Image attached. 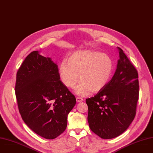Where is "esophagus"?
Returning a JSON list of instances; mask_svg holds the SVG:
<instances>
[{
  "label": "esophagus",
  "instance_id": "obj_1",
  "mask_svg": "<svg viewBox=\"0 0 153 153\" xmlns=\"http://www.w3.org/2000/svg\"><path fill=\"white\" fill-rule=\"evenodd\" d=\"M76 101L77 102H81V101H83V99L82 97H76Z\"/></svg>",
  "mask_w": 153,
  "mask_h": 153
}]
</instances>
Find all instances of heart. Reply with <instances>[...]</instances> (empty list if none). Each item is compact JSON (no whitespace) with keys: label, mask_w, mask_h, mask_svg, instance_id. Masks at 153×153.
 I'll list each match as a JSON object with an SVG mask.
<instances>
[{"label":"heart","mask_w":153,"mask_h":153,"mask_svg":"<svg viewBox=\"0 0 153 153\" xmlns=\"http://www.w3.org/2000/svg\"><path fill=\"white\" fill-rule=\"evenodd\" d=\"M113 71V62L108 55L92 51L73 53L59 66V75L64 85L76 88L78 94L85 96L91 91L97 92L108 84Z\"/></svg>","instance_id":"b5f03b06"}]
</instances>
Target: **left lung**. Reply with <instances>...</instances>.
Instances as JSON below:
<instances>
[{"label":"left lung","mask_w":153,"mask_h":153,"mask_svg":"<svg viewBox=\"0 0 153 153\" xmlns=\"http://www.w3.org/2000/svg\"><path fill=\"white\" fill-rule=\"evenodd\" d=\"M118 49L120 59L114 75L94 97L85 99L89 128L102 139L121 135L136 114L138 73L123 51Z\"/></svg>","instance_id":"8db88e82"}]
</instances>
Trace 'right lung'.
<instances>
[{"instance_id": "obj_1", "label": "right lung", "mask_w": 153, "mask_h": 153, "mask_svg": "<svg viewBox=\"0 0 153 153\" xmlns=\"http://www.w3.org/2000/svg\"><path fill=\"white\" fill-rule=\"evenodd\" d=\"M15 92L20 114L30 129L48 139L64 132L76 99L50 57L30 52L17 71Z\"/></svg>"}]
</instances>
